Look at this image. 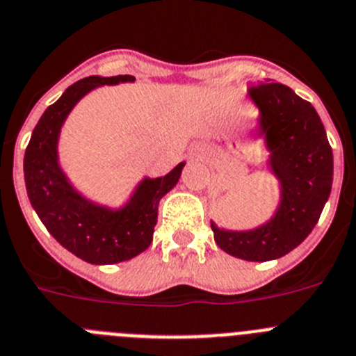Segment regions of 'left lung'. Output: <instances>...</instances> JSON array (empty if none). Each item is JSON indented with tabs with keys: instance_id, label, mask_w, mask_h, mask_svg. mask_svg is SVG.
<instances>
[{
	"instance_id": "8db88e82",
	"label": "left lung",
	"mask_w": 356,
	"mask_h": 356,
	"mask_svg": "<svg viewBox=\"0 0 356 356\" xmlns=\"http://www.w3.org/2000/svg\"><path fill=\"white\" fill-rule=\"evenodd\" d=\"M257 108L254 136L268 150L266 168L277 179L278 204L270 220L248 230L218 227L214 241L232 257L252 262L280 259L312 232L332 191L334 154L318 111L293 88L264 79L250 90Z\"/></svg>"
}]
</instances>
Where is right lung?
<instances>
[{
	"instance_id": "1",
	"label": "right lung",
	"mask_w": 356,
	"mask_h": 356,
	"mask_svg": "<svg viewBox=\"0 0 356 356\" xmlns=\"http://www.w3.org/2000/svg\"><path fill=\"white\" fill-rule=\"evenodd\" d=\"M134 83L133 76H88L51 104L24 152V182L31 207L63 248L90 264H115L142 254L152 243L159 200L179 182L186 161L161 177H143L122 206L111 207L79 191L58 154L60 133L74 106L99 86Z\"/></svg>"
}]
</instances>
